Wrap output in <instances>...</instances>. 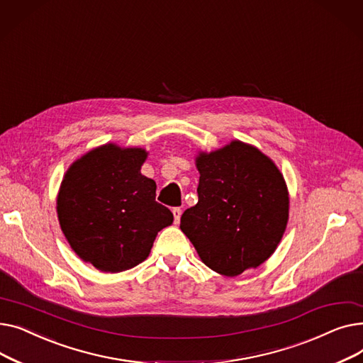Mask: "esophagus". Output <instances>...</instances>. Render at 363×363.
I'll list each match as a JSON object with an SVG mask.
<instances>
[{
    "instance_id": "34e87169",
    "label": "esophagus",
    "mask_w": 363,
    "mask_h": 363,
    "mask_svg": "<svg viewBox=\"0 0 363 363\" xmlns=\"http://www.w3.org/2000/svg\"><path fill=\"white\" fill-rule=\"evenodd\" d=\"M172 213H174V218H175V223L178 225L179 223V220H181V215H182V211L179 207H175L174 211H172Z\"/></svg>"
}]
</instances>
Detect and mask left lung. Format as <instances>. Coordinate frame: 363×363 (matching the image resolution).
<instances>
[{
	"label": "left lung",
	"mask_w": 363,
	"mask_h": 363,
	"mask_svg": "<svg viewBox=\"0 0 363 363\" xmlns=\"http://www.w3.org/2000/svg\"><path fill=\"white\" fill-rule=\"evenodd\" d=\"M199 201L181 230L212 271L237 277L277 250L289 223L290 196L275 162L257 147L233 140L199 151Z\"/></svg>",
	"instance_id": "obj_1"
}]
</instances>
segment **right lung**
Segmentation results:
<instances>
[{
  "label": "right lung",
  "instance_id": "right-lung-1",
  "mask_svg": "<svg viewBox=\"0 0 363 363\" xmlns=\"http://www.w3.org/2000/svg\"><path fill=\"white\" fill-rule=\"evenodd\" d=\"M148 151L107 143L76 159L57 194V218L72 250L101 272L144 262L174 215L141 174Z\"/></svg>",
  "mask_w": 363,
  "mask_h": 363
}]
</instances>
